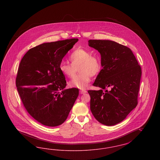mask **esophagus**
<instances>
[{"mask_svg": "<svg viewBox=\"0 0 160 160\" xmlns=\"http://www.w3.org/2000/svg\"><path fill=\"white\" fill-rule=\"evenodd\" d=\"M86 92H87V91H86V90H85V89L80 91V93L81 94H84V93H86Z\"/></svg>", "mask_w": 160, "mask_h": 160, "instance_id": "obj_1", "label": "esophagus"}]
</instances>
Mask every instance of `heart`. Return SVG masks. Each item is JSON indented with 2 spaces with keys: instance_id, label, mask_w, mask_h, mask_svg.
<instances>
[{
  "instance_id": "1",
  "label": "heart",
  "mask_w": 160,
  "mask_h": 160,
  "mask_svg": "<svg viewBox=\"0 0 160 160\" xmlns=\"http://www.w3.org/2000/svg\"><path fill=\"white\" fill-rule=\"evenodd\" d=\"M71 63L62 61L59 70L65 76L72 78L74 76L78 68L80 72L69 83V86L80 89H84L91 80V76H97L101 70V62L98 56H93L86 49L78 48L69 56Z\"/></svg>"
}]
</instances>
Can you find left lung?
I'll use <instances>...</instances> for the list:
<instances>
[{
	"label": "left lung",
	"instance_id": "8db88e82",
	"mask_svg": "<svg viewBox=\"0 0 160 160\" xmlns=\"http://www.w3.org/2000/svg\"><path fill=\"white\" fill-rule=\"evenodd\" d=\"M88 42L99 52L102 67L93 84L100 89L88 91L92 113L99 123L114 125L137 106L141 67L126 46L110 40L91 39Z\"/></svg>",
	"mask_w": 160,
	"mask_h": 160
}]
</instances>
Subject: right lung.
Instances as JSON below:
<instances>
[{"instance_id": "1", "label": "right lung", "mask_w": 160, "mask_h": 160, "mask_svg": "<svg viewBox=\"0 0 160 160\" xmlns=\"http://www.w3.org/2000/svg\"><path fill=\"white\" fill-rule=\"evenodd\" d=\"M78 41L43 43L30 49L20 62L17 91L28 112L44 125L56 127L65 122L78 96V89H65V77L59 70L63 58Z\"/></svg>"}]
</instances>
